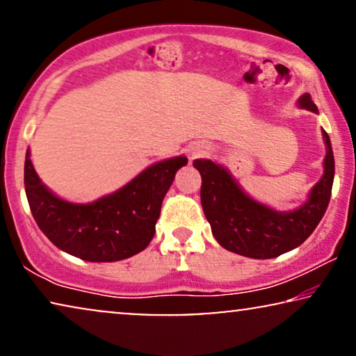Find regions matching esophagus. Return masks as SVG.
Here are the masks:
<instances>
[{
	"mask_svg": "<svg viewBox=\"0 0 356 356\" xmlns=\"http://www.w3.org/2000/svg\"><path fill=\"white\" fill-rule=\"evenodd\" d=\"M204 154V149L202 147H193L191 149V159L194 157H199V155Z\"/></svg>",
	"mask_w": 356,
	"mask_h": 356,
	"instance_id": "obj_1",
	"label": "esophagus"
}]
</instances>
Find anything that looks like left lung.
Segmentation results:
<instances>
[{"instance_id": "1", "label": "left lung", "mask_w": 356, "mask_h": 356, "mask_svg": "<svg viewBox=\"0 0 356 356\" xmlns=\"http://www.w3.org/2000/svg\"><path fill=\"white\" fill-rule=\"evenodd\" d=\"M300 108L318 113V106L305 94ZM325 143L324 175L311 189L308 201L290 212H280L254 201L240 188L236 179L222 165L197 159L193 165L202 178L201 204L218 245L240 256L270 259L295 250L308 238L329 206L334 183V152L329 134L323 129Z\"/></svg>"}]
</instances>
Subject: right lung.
Instances as JSON below:
<instances>
[{"label": "right lung", "instance_id": "1", "mask_svg": "<svg viewBox=\"0 0 356 356\" xmlns=\"http://www.w3.org/2000/svg\"><path fill=\"white\" fill-rule=\"evenodd\" d=\"M186 163L184 155L162 160L108 196L74 204L55 196L42 183L27 149L24 184L32 216L53 245L84 261L115 262L147 248L165 194Z\"/></svg>", "mask_w": 356, "mask_h": 356}]
</instances>
